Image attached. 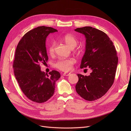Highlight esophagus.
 Wrapping results in <instances>:
<instances>
[{"instance_id":"esophagus-1","label":"esophagus","mask_w":131,"mask_h":131,"mask_svg":"<svg viewBox=\"0 0 131 131\" xmlns=\"http://www.w3.org/2000/svg\"><path fill=\"white\" fill-rule=\"evenodd\" d=\"M71 74L70 73H63V75L64 76H69V75Z\"/></svg>"}]
</instances>
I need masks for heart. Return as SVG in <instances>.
<instances>
[{
  "label": "heart",
  "mask_w": 131,
  "mask_h": 131,
  "mask_svg": "<svg viewBox=\"0 0 131 131\" xmlns=\"http://www.w3.org/2000/svg\"><path fill=\"white\" fill-rule=\"evenodd\" d=\"M62 40L63 42L70 49H73L76 47L78 43V41L77 38L71 34H66L62 38ZM55 43L52 42L48 47V51L49 54L52 55L54 51ZM75 63V59L73 58L69 59H63L57 61L54 64L56 67L59 70L63 72H68L72 70L73 65Z\"/></svg>",
  "instance_id": "obj_1"
}]
</instances>
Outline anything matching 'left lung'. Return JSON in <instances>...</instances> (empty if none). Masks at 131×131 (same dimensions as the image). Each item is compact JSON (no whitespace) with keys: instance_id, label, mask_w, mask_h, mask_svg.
I'll list each match as a JSON object with an SVG mask.
<instances>
[{"instance_id":"obj_1","label":"left lung","mask_w":131,"mask_h":131,"mask_svg":"<svg viewBox=\"0 0 131 131\" xmlns=\"http://www.w3.org/2000/svg\"><path fill=\"white\" fill-rule=\"evenodd\" d=\"M86 39L85 51L80 68L89 67V76L78 74L77 93L86 100L94 101L104 95L112 86L118 64L115 47L107 34L91 26L75 29Z\"/></svg>"}]
</instances>
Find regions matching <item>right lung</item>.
I'll return each mask as SVG.
<instances>
[{
  "mask_svg": "<svg viewBox=\"0 0 131 131\" xmlns=\"http://www.w3.org/2000/svg\"><path fill=\"white\" fill-rule=\"evenodd\" d=\"M55 32L57 30L51 27L38 26L25 34L16 47L13 65L14 75L23 93L34 102L42 103L49 99L60 78L58 71L48 74L40 66L48 60L46 38Z\"/></svg>",
  "mask_w": 131,
  "mask_h": 131,
  "instance_id": "1",
  "label": "right lung"
}]
</instances>
